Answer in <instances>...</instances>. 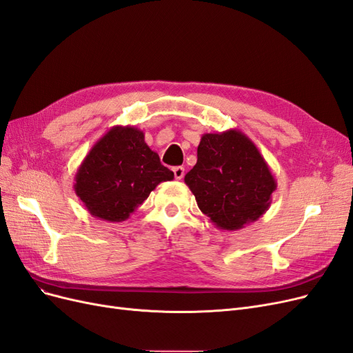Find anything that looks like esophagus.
Segmentation results:
<instances>
[{
    "instance_id": "esophagus-1",
    "label": "esophagus",
    "mask_w": 353,
    "mask_h": 353,
    "mask_svg": "<svg viewBox=\"0 0 353 353\" xmlns=\"http://www.w3.org/2000/svg\"><path fill=\"white\" fill-rule=\"evenodd\" d=\"M184 174H185V169L182 166H176L174 168V175H175V179H182L184 178Z\"/></svg>"
}]
</instances>
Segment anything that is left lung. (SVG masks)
Masks as SVG:
<instances>
[{"label": "left lung", "instance_id": "1", "mask_svg": "<svg viewBox=\"0 0 353 353\" xmlns=\"http://www.w3.org/2000/svg\"><path fill=\"white\" fill-rule=\"evenodd\" d=\"M199 209L222 230L259 221L272 204L277 182L263 154L244 132H205L197 163L184 178Z\"/></svg>", "mask_w": 353, "mask_h": 353}]
</instances>
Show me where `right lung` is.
I'll return each mask as SVG.
<instances>
[{
  "label": "right lung",
  "instance_id": "obj_1",
  "mask_svg": "<svg viewBox=\"0 0 353 353\" xmlns=\"http://www.w3.org/2000/svg\"><path fill=\"white\" fill-rule=\"evenodd\" d=\"M174 172L132 125H115L96 141L74 178L76 196L88 212L106 222H124Z\"/></svg>",
  "mask_w": 353,
  "mask_h": 353
}]
</instances>
